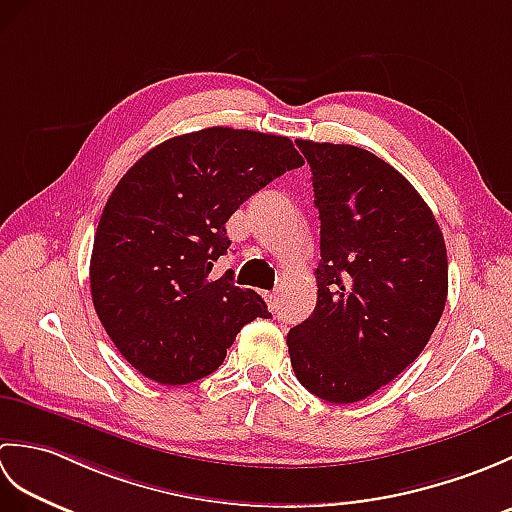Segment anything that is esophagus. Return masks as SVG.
<instances>
[{
	"instance_id": "esophagus-1",
	"label": "esophagus",
	"mask_w": 512,
	"mask_h": 512,
	"mask_svg": "<svg viewBox=\"0 0 512 512\" xmlns=\"http://www.w3.org/2000/svg\"><path fill=\"white\" fill-rule=\"evenodd\" d=\"M264 299H266V303H268V308L273 310V312L279 308V297H277V292H264Z\"/></svg>"
}]
</instances>
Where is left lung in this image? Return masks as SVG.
I'll return each instance as SVG.
<instances>
[{"mask_svg":"<svg viewBox=\"0 0 512 512\" xmlns=\"http://www.w3.org/2000/svg\"><path fill=\"white\" fill-rule=\"evenodd\" d=\"M321 220L317 306L288 332L299 383L347 405L407 369L442 317L447 246L431 209L385 160L354 145L297 140Z\"/></svg>","mask_w":512,"mask_h":512,"instance_id":"1","label":"left lung"}]
</instances>
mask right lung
Returning <instances> with one entry per match:
<instances>
[{"label":"right lung","mask_w":512,"mask_h":512,"mask_svg":"<svg viewBox=\"0 0 512 512\" xmlns=\"http://www.w3.org/2000/svg\"><path fill=\"white\" fill-rule=\"evenodd\" d=\"M303 165L286 136L209 127L149 149L116 184L94 235L90 288L105 332L140 374L187 385L213 374L264 299L217 277L226 222Z\"/></svg>","instance_id":"obj_1"}]
</instances>
